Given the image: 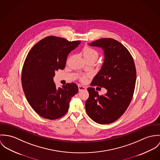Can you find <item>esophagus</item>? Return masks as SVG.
<instances>
[{"label": "esophagus", "instance_id": "obj_1", "mask_svg": "<svg viewBox=\"0 0 160 160\" xmlns=\"http://www.w3.org/2000/svg\"><path fill=\"white\" fill-rule=\"evenodd\" d=\"M87 88L86 87H83V86H82V85H78V90L80 91H82V90H86Z\"/></svg>", "mask_w": 160, "mask_h": 160}]
</instances>
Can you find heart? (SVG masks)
I'll use <instances>...</instances> for the list:
<instances>
[{"mask_svg": "<svg viewBox=\"0 0 160 160\" xmlns=\"http://www.w3.org/2000/svg\"><path fill=\"white\" fill-rule=\"evenodd\" d=\"M83 53L85 58H95L96 59H98L99 53L94 48H91L89 47H85L83 48ZM82 80H86V77L84 76L82 77Z\"/></svg>", "mask_w": 160, "mask_h": 160, "instance_id": "obj_1", "label": "heart"}]
</instances>
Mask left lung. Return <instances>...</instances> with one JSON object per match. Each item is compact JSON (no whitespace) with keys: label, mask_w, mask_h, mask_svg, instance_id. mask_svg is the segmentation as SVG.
<instances>
[{"label":"left lung","mask_w":160,"mask_h":160,"mask_svg":"<svg viewBox=\"0 0 160 160\" xmlns=\"http://www.w3.org/2000/svg\"><path fill=\"white\" fill-rule=\"evenodd\" d=\"M104 51V62L91 85L107 90L99 95L95 89H87L88 99L85 103L89 117L99 124H109L120 118L129 106L134 91L136 70L133 58L118 41L104 38L89 43Z\"/></svg>","instance_id":"8db88e82"}]
</instances>
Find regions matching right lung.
<instances>
[{"mask_svg": "<svg viewBox=\"0 0 160 160\" xmlns=\"http://www.w3.org/2000/svg\"><path fill=\"white\" fill-rule=\"evenodd\" d=\"M80 43L48 36L37 42L28 54L22 69V87L29 104L40 117L52 120L68 112L78 88L74 83L57 88L53 77L55 71L64 69L68 54Z\"/></svg>", "mask_w": 160, "mask_h": 160, "instance_id": "1", "label": "right lung"}]
</instances>
